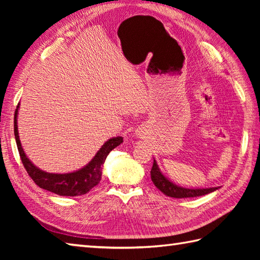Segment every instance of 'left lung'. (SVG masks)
<instances>
[{
    "instance_id": "8db88e82",
    "label": "left lung",
    "mask_w": 260,
    "mask_h": 260,
    "mask_svg": "<svg viewBox=\"0 0 260 260\" xmlns=\"http://www.w3.org/2000/svg\"><path fill=\"white\" fill-rule=\"evenodd\" d=\"M151 179L153 181L154 185H155L162 193H164L165 196L171 197V198H176V199L200 197V196L208 194V193H211L219 189V186L203 187V189H189V187H183L175 184L162 173V171L159 170L155 159H154L153 167L151 170Z\"/></svg>"
}]
</instances>
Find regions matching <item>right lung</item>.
<instances>
[{
    "mask_svg": "<svg viewBox=\"0 0 260 260\" xmlns=\"http://www.w3.org/2000/svg\"><path fill=\"white\" fill-rule=\"evenodd\" d=\"M19 108L20 104L16 107L14 114V136L16 145H18L20 157L27 174L31 176L37 185L40 186L41 189L56 193L58 196L76 197L86 194L101 182L103 165L106 161V157L110 151L123 143V137L116 136L105 142L104 145H102L95 154V156L91 158V161L86 164L84 168L69 173H49L36 167L26 156L23 147L21 145L18 132Z\"/></svg>",
    "mask_w": 260,
    "mask_h": 260,
    "instance_id": "obj_1",
    "label": "right lung"
}]
</instances>
